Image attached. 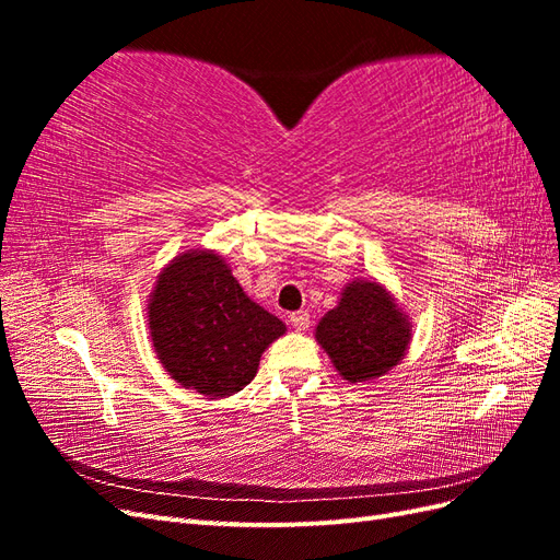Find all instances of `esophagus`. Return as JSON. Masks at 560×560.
Here are the masks:
<instances>
[{"mask_svg": "<svg viewBox=\"0 0 560 560\" xmlns=\"http://www.w3.org/2000/svg\"><path fill=\"white\" fill-rule=\"evenodd\" d=\"M290 325H292L296 331H306L308 325H311V315H308L306 311L292 313V315H290Z\"/></svg>", "mask_w": 560, "mask_h": 560, "instance_id": "obj_1", "label": "esophagus"}]
</instances>
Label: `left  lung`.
I'll return each instance as SVG.
<instances>
[{"label":"left lung","instance_id":"1","mask_svg":"<svg viewBox=\"0 0 560 560\" xmlns=\"http://www.w3.org/2000/svg\"><path fill=\"white\" fill-rule=\"evenodd\" d=\"M315 338L348 383H371L395 369L411 343V319L381 282L352 280Z\"/></svg>","mask_w":560,"mask_h":560}]
</instances>
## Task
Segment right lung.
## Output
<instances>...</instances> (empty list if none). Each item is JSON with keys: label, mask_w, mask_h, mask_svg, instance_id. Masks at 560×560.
Returning a JSON list of instances; mask_svg holds the SVG:
<instances>
[{"label": "right lung", "mask_w": 560, "mask_h": 560, "mask_svg": "<svg viewBox=\"0 0 560 560\" xmlns=\"http://www.w3.org/2000/svg\"><path fill=\"white\" fill-rule=\"evenodd\" d=\"M147 325L171 378L210 399L241 393L257 376L264 350L287 331L243 292L214 249H186L161 270Z\"/></svg>", "instance_id": "obj_1"}]
</instances>
